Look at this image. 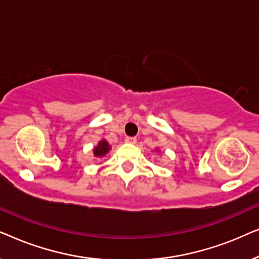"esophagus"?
I'll use <instances>...</instances> for the list:
<instances>
[{"label": "esophagus", "instance_id": "1", "mask_svg": "<svg viewBox=\"0 0 259 259\" xmlns=\"http://www.w3.org/2000/svg\"><path fill=\"white\" fill-rule=\"evenodd\" d=\"M125 143H127V144H136L137 143V139H136V138H133V137H126L125 138Z\"/></svg>", "mask_w": 259, "mask_h": 259}]
</instances>
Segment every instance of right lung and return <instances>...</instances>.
<instances>
[{
	"mask_svg": "<svg viewBox=\"0 0 259 259\" xmlns=\"http://www.w3.org/2000/svg\"><path fill=\"white\" fill-rule=\"evenodd\" d=\"M109 150H111V146H109L107 141L101 140V141H99L98 146L93 150V153L95 157L101 158V157H105V155L108 153Z\"/></svg>",
	"mask_w": 259,
	"mask_h": 259,
	"instance_id": "add662e5",
	"label": "right lung"
}]
</instances>
